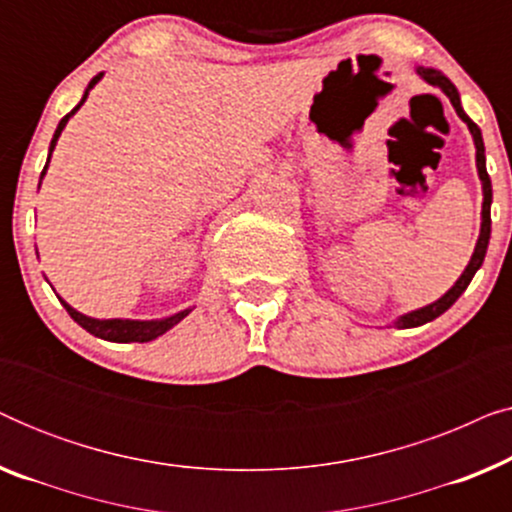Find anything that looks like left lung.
Segmentation results:
<instances>
[{"label": "left lung", "mask_w": 512, "mask_h": 512, "mask_svg": "<svg viewBox=\"0 0 512 512\" xmlns=\"http://www.w3.org/2000/svg\"><path fill=\"white\" fill-rule=\"evenodd\" d=\"M415 72L422 76L426 83H431V86H436L443 90V93L450 97L454 111H457V116L461 118L468 125V130H471L473 135V144H475V167H478V177L482 181V221H480V235H478V242H475V249H473V256L468 265L461 272V277L454 282V286L450 291L445 293V296H440L436 303L426 305V307H419V310H412L408 314H403V317H398L394 321L396 328H415V326H422V324H429L440 314L450 310V307L457 303V298L461 293L466 291V286L471 284V279L475 272L480 270L482 261H485V254H487V244H489V235H492V214H489V209H492V179H489L487 174V165H485V142H482V132L478 125H475L471 118L466 116L464 107H461V97H459V90L454 88V83L447 79L443 72H438V69L433 67H417Z\"/></svg>", "instance_id": "8db88e82"}]
</instances>
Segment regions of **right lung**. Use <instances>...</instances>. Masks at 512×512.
<instances>
[{
  "label": "right lung",
  "instance_id": "obj_1",
  "mask_svg": "<svg viewBox=\"0 0 512 512\" xmlns=\"http://www.w3.org/2000/svg\"><path fill=\"white\" fill-rule=\"evenodd\" d=\"M102 76H104V72L93 76V81L88 83V88H86V93H83L81 102L76 104V107L69 111V114L58 123V128H55L51 146H48V160L44 165V172H41V179H44V174L48 170V163H51V153L55 149V144H58V139L62 135V130H65L67 121L83 107V102L88 100V93L97 86V81H100ZM39 186H41V181H39ZM60 303L69 312V317H72L81 328H86V331L90 335H95V338H102V340H109V342H151V340L160 338V335L170 331L172 326H177L181 319L191 314V307H186V310H181V312L172 314V317H165V319H149V321H142V319H93V317H86V314H81L79 310H74V307L65 303L62 298H60Z\"/></svg>",
  "mask_w": 512,
  "mask_h": 512
}]
</instances>
